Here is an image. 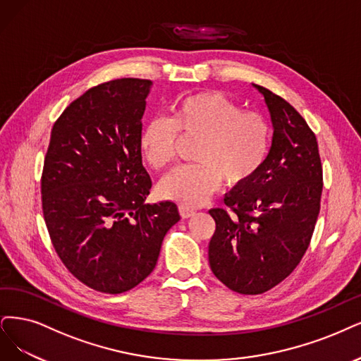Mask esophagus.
<instances>
[{
	"label": "esophagus",
	"instance_id": "esophagus-1",
	"mask_svg": "<svg viewBox=\"0 0 361 361\" xmlns=\"http://www.w3.org/2000/svg\"><path fill=\"white\" fill-rule=\"evenodd\" d=\"M180 214H181V217L183 219H189V217H192L193 214H195V209L193 208H190V207H185V205H180Z\"/></svg>",
	"mask_w": 361,
	"mask_h": 361
}]
</instances>
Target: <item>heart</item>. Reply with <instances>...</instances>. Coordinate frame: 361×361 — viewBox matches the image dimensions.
I'll return each instance as SVG.
<instances>
[{
  "label": "heart",
  "instance_id": "b5f03b06",
  "mask_svg": "<svg viewBox=\"0 0 361 361\" xmlns=\"http://www.w3.org/2000/svg\"><path fill=\"white\" fill-rule=\"evenodd\" d=\"M178 132L196 135L195 164L172 169L159 183V193L185 207L204 204L221 178L239 185L255 177L271 149L269 120L217 92H202L177 99L169 118L157 116L144 125L140 150L154 169L168 166L176 156Z\"/></svg>",
  "mask_w": 361,
  "mask_h": 361
}]
</instances>
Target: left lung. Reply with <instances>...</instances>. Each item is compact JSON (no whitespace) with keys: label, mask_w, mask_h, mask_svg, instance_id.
Returning a JSON list of instances; mask_svg holds the SVG:
<instances>
[{"label":"left lung","mask_w":361,"mask_h":361,"mask_svg":"<svg viewBox=\"0 0 361 361\" xmlns=\"http://www.w3.org/2000/svg\"><path fill=\"white\" fill-rule=\"evenodd\" d=\"M255 87L268 105L274 137L255 177L209 209L216 232L208 245L211 271L231 290L262 295L300 263L319 214L323 166L315 133L284 98Z\"/></svg>","instance_id":"1"}]
</instances>
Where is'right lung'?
<instances>
[{
	"label": "right lung",
	"instance_id": "right-lung-1",
	"mask_svg": "<svg viewBox=\"0 0 361 361\" xmlns=\"http://www.w3.org/2000/svg\"><path fill=\"white\" fill-rule=\"evenodd\" d=\"M152 82L117 78L86 90L53 125L42 205L56 255L78 281L118 295L152 274L173 202L144 204L152 189L140 150Z\"/></svg>",
	"mask_w": 361,
	"mask_h": 361
}]
</instances>
